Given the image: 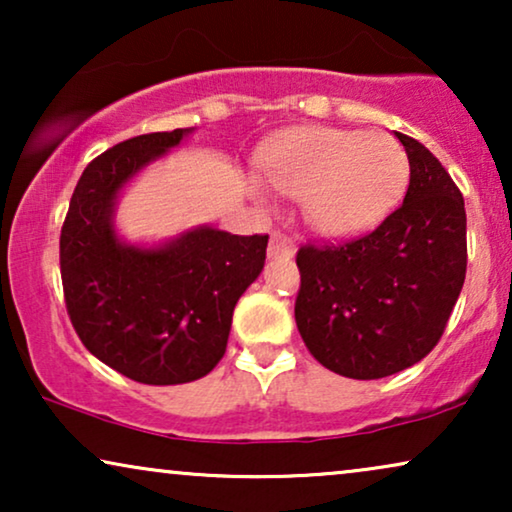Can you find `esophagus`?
Returning <instances> with one entry per match:
<instances>
[{
	"instance_id": "esophagus-1",
	"label": "esophagus",
	"mask_w": 512,
	"mask_h": 512,
	"mask_svg": "<svg viewBox=\"0 0 512 512\" xmlns=\"http://www.w3.org/2000/svg\"><path fill=\"white\" fill-rule=\"evenodd\" d=\"M296 254V244H293L291 237L282 233H272L270 244H268V256L270 258H293Z\"/></svg>"
}]
</instances>
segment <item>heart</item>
I'll list each match as a JSON object with an SVG mask.
<instances>
[{"instance_id": "obj_1", "label": "heart", "mask_w": 512, "mask_h": 512, "mask_svg": "<svg viewBox=\"0 0 512 512\" xmlns=\"http://www.w3.org/2000/svg\"><path fill=\"white\" fill-rule=\"evenodd\" d=\"M268 184L305 202L319 233L345 237L375 226L405 191L410 163L382 132L300 128L261 153Z\"/></svg>"}]
</instances>
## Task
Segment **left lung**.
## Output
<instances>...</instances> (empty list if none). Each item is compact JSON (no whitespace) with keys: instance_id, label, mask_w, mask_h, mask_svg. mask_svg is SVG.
<instances>
[{"instance_id":"obj_1","label":"left lung","mask_w":512,"mask_h":512,"mask_svg":"<svg viewBox=\"0 0 512 512\" xmlns=\"http://www.w3.org/2000/svg\"><path fill=\"white\" fill-rule=\"evenodd\" d=\"M410 163L403 205L373 233L300 247L296 324L321 366L380 380L438 345L466 279V209L438 158L394 132Z\"/></svg>"}]
</instances>
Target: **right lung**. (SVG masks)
Masks as SVG:
<instances>
[{"instance_id": "1", "label": "right lung", "mask_w": 512, "mask_h": 512, "mask_svg": "<svg viewBox=\"0 0 512 512\" xmlns=\"http://www.w3.org/2000/svg\"><path fill=\"white\" fill-rule=\"evenodd\" d=\"M193 128L116 144L83 170L60 235V272L74 331L109 368L142 384L205 377L226 354L237 300L261 275L268 235L214 226L130 244L116 230L118 195Z\"/></svg>"}]
</instances>
